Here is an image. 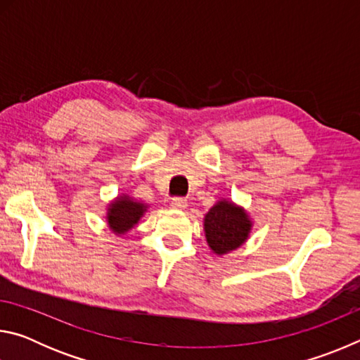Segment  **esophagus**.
I'll list each match as a JSON object with an SVG mask.
<instances>
[{
    "label": "esophagus",
    "mask_w": 360,
    "mask_h": 360,
    "mask_svg": "<svg viewBox=\"0 0 360 360\" xmlns=\"http://www.w3.org/2000/svg\"><path fill=\"white\" fill-rule=\"evenodd\" d=\"M172 206L174 210H186L187 208V200L186 198H173Z\"/></svg>",
    "instance_id": "1"
}]
</instances>
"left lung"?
I'll return each mask as SVG.
<instances>
[{
	"mask_svg": "<svg viewBox=\"0 0 360 360\" xmlns=\"http://www.w3.org/2000/svg\"><path fill=\"white\" fill-rule=\"evenodd\" d=\"M203 230L211 251L225 255L245 245L251 235L252 221L243 206L221 198L205 214Z\"/></svg>",
	"mask_w": 360,
	"mask_h": 360,
	"instance_id": "8db88e82",
	"label": "left lung"
}]
</instances>
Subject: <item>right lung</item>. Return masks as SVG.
I'll list each match as a JSON object with an SVG mask.
<instances>
[{
	"label": "right lung",
	"instance_id": "1",
	"mask_svg": "<svg viewBox=\"0 0 360 360\" xmlns=\"http://www.w3.org/2000/svg\"><path fill=\"white\" fill-rule=\"evenodd\" d=\"M149 205L141 203L130 195L122 193L108 205L106 222L114 235H125L139 222V219L148 211Z\"/></svg>",
	"mask_w": 360,
	"mask_h": 360
}]
</instances>
